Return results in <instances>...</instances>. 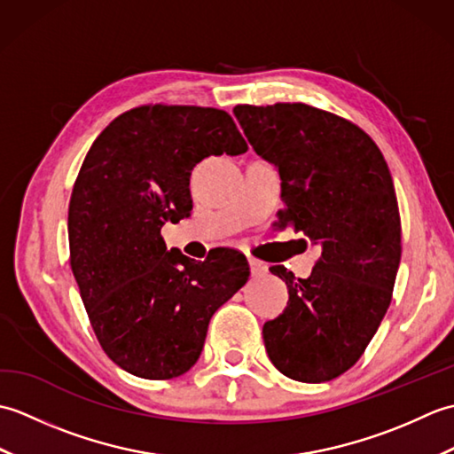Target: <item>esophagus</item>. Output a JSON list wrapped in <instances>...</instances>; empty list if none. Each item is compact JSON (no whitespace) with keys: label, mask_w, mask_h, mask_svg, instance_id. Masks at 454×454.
Returning a JSON list of instances; mask_svg holds the SVG:
<instances>
[{"label":"esophagus","mask_w":454,"mask_h":454,"mask_svg":"<svg viewBox=\"0 0 454 454\" xmlns=\"http://www.w3.org/2000/svg\"><path fill=\"white\" fill-rule=\"evenodd\" d=\"M247 262H249V269H252V275L254 277H259V275H265L267 273V265L263 262H259V259L249 257Z\"/></svg>","instance_id":"34e87169"}]
</instances>
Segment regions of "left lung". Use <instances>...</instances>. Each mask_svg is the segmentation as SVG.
<instances>
[{
	"label": "left lung",
	"instance_id": "8db88e82",
	"mask_svg": "<svg viewBox=\"0 0 454 454\" xmlns=\"http://www.w3.org/2000/svg\"><path fill=\"white\" fill-rule=\"evenodd\" d=\"M257 156L278 169L277 228L322 247L308 278L283 265L288 302L263 325L269 359L285 376L325 382L349 371L387 314L402 255L396 191L382 152L356 124L304 103L236 105Z\"/></svg>",
	"mask_w": 454,
	"mask_h": 454
}]
</instances>
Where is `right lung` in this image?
I'll list each match as a JSON object with an SVG mask.
<instances>
[{
	"mask_svg": "<svg viewBox=\"0 0 454 454\" xmlns=\"http://www.w3.org/2000/svg\"><path fill=\"white\" fill-rule=\"evenodd\" d=\"M244 152L226 111L161 103L122 113L91 144L67 208L70 265L103 351L127 372H187L212 314L246 285L244 254L218 247L197 263L161 238L191 215L192 168Z\"/></svg>",
	"mask_w": 454,
	"mask_h": 454,
	"instance_id": "add662e5",
	"label": "right lung"
}]
</instances>
